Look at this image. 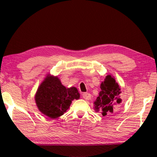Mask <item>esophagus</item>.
<instances>
[{
  "mask_svg": "<svg viewBox=\"0 0 157 157\" xmlns=\"http://www.w3.org/2000/svg\"><path fill=\"white\" fill-rule=\"evenodd\" d=\"M82 97H83L84 99H85V100H89V99H91V95L89 94V93H82Z\"/></svg>",
  "mask_w": 157,
  "mask_h": 157,
  "instance_id": "obj_1",
  "label": "esophagus"
}]
</instances>
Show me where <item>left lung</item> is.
<instances>
[{
    "label": "left lung",
    "mask_w": 157,
    "mask_h": 157,
    "mask_svg": "<svg viewBox=\"0 0 157 157\" xmlns=\"http://www.w3.org/2000/svg\"><path fill=\"white\" fill-rule=\"evenodd\" d=\"M99 96L95 100V110L103 116H111L118 111L121 103V88L110 75L100 84Z\"/></svg>",
    "instance_id": "obj_1"
}]
</instances>
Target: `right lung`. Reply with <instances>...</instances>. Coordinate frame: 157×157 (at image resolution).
<instances>
[{"instance_id": "add662e5", "label": "right lung", "mask_w": 157, "mask_h": 157, "mask_svg": "<svg viewBox=\"0 0 157 157\" xmlns=\"http://www.w3.org/2000/svg\"><path fill=\"white\" fill-rule=\"evenodd\" d=\"M79 98L75 87L66 89L57 77L48 75L35 95L39 110L51 118L62 116L74 99Z\"/></svg>"}]
</instances>
